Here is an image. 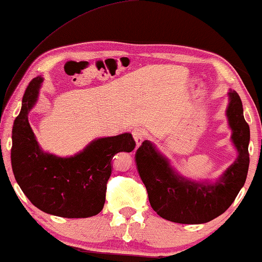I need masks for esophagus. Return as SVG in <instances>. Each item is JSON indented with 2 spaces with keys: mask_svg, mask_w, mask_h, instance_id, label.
I'll return each mask as SVG.
<instances>
[{
  "mask_svg": "<svg viewBox=\"0 0 262 262\" xmlns=\"http://www.w3.org/2000/svg\"><path fill=\"white\" fill-rule=\"evenodd\" d=\"M132 136H134L136 144H137V146H139L143 143V141H144L145 131L141 127H135L134 130H132Z\"/></svg>",
  "mask_w": 262,
  "mask_h": 262,
  "instance_id": "1",
  "label": "esophagus"
}]
</instances>
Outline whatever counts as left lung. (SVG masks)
<instances>
[{
  "label": "left lung",
  "instance_id": "obj_1",
  "mask_svg": "<svg viewBox=\"0 0 262 262\" xmlns=\"http://www.w3.org/2000/svg\"><path fill=\"white\" fill-rule=\"evenodd\" d=\"M229 98L227 116L238 156L213 185L180 177L148 141L136 151V166L148 191L150 205L164 220L181 224L212 221L229 209L245 185L249 167V125L243 117L239 95L230 91Z\"/></svg>",
  "mask_w": 262,
  "mask_h": 262
}]
</instances>
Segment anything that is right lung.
<instances>
[{"mask_svg":"<svg viewBox=\"0 0 262 262\" xmlns=\"http://www.w3.org/2000/svg\"><path fill=\"white\" fill-rule=\"evenodd\" d=\"M42 77L28 83L20 114L12 132V168L30 202L46 213L64 218H87L102 210L113 156L130 152L136 143L131 134L99 138L77 155L57 157L42 152L28 123V112L37 102Z\"/></svg>","mask_w":262,"mask_h":262,"instance_id":"1","label":"right lung"}]
</instances>
